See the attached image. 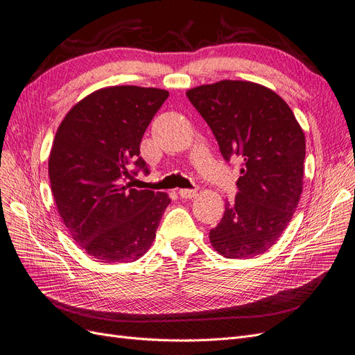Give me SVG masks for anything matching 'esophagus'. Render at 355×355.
Here are the masks:
<instances>
[{"label": "esophagus", "mask_w": 355, "mask_h": 355, "mask_svg": "<svg viewBox=\"0 0 355 355\" xmlns=\"http://www.w3.org/2000/svg\"><path fill=\"white\" fill-rule=\"evenodd\" d=\"M178 195L181 198H184V199H191V198H195L198 195V191L196 190H191V189H181L178 191Z\"/></svg>", "instance_id": "obj_1"}]
</instances>
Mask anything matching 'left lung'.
Masks as SVG:
<instances>
[{
  "label": "left lung",
  "mask_w": 355,
  "mask_h": 355,
  "mask_svg": "<svg viewBox=\"0 0 355 355\" xmlns=\"http://www.w3.org/2000/svg\"><path fill=\"white\" fill-rule=\"evenodd\" d=\"M186 95L211 128L223 157L242 160L235 202H226L223 218L211 229V245L227 259L263 254L297 208L305 134L286 101L257 83L221 80Z\"/></svg>",
  "instance_id": "1"
}]
</instances>
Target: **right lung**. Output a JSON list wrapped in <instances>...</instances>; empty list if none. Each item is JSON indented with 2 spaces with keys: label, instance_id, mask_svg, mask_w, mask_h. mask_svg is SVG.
<instances>
[{
  "label": "right lung",
  "instance_id": "obj_1",
  "mask_svg": "<svg viewBox=\"0 0 355 355\" xmlns=\"http://www.w3.org/2000/svg\"><path fill=\"white\" fill-rule=\"evenodd\" d=\"M168 96L156 87L99 89L71 108L56 130L49 177L58 212L76 244L98 261H135L156 238L171 199L132 189L128 180L148 172L139 144Z\"/></svg>",
  "mask_w": 355,
  "mask_h": 355
}]
</instances>
